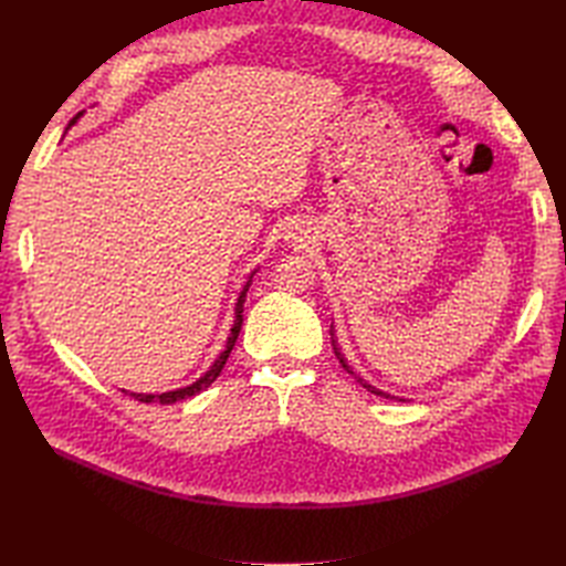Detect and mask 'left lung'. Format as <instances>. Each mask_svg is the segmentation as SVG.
<instances>
[{
  "label": "left lung",
  "mask_w": 566,
  "mask_h": 566,
  "mask_svg": "<svg viewBox=\"0 0 566 566\" xmlns=\"http://www.w3.org/2000/svg\"><path fill=\"white\" fill-rule=\"evenodd\" d=\"M331 339H333V349H335V356L339 358V364H342V368H345L349 375H352V378L358 382V385H361V387H366L370 394H378V397H385V399H399V397H391V394H387V391H382V389H378V387H373L370 382H366L364 378H361V375H356L354 370H352V366L345 361V354H342L339 352V347H337V339H335V331H333V323H331ZM399 401H406V399H399Z\"/></svg>",
  "instance_id": "1"
}]
</instances>
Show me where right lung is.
<instances>
[{
	"label": "right lung",
	"instance_id": "add662e5",
	"mask_svg": "<svg viewBox=\"0 0 566 566\" xmlns=\"http://www.w3.org/2000/svg\"><path fill=\"white\" fill-rule=\"evenodd\" d=\"M77 117H80V115H77ZM77 117L71 119V125L75 123ZM250 279H252V273H250ZM248 287H250V281H248L245 287L241 290V295H238V302H235V321H233L231 335H229V339H227V349L214 358V364L210 366L208 373L202 375L200 380H196L193 385H188V387L175 389V391H163V394H136V391H132L129 397H134L136 401H142V403H153V401H156V403H177V401H181V399L196 397V394H200L202 389H208V387L219 378V373H221V368H224L227 358H229V354H231V349H233V345H235L238 333H241V325H243V302H245V295H248ZM123 391H125V389H123ZM125 394H127V391H125Z\"/></svg>",
	"mask_w": 566,
	"mask_h": 566
}]
</instances>
